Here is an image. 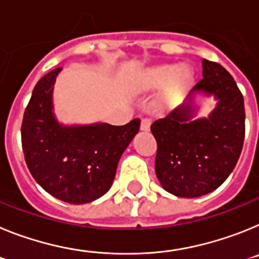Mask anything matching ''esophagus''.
<instances>
[{"mask_svg": "<svg viewBox=\"0 0 259 259\" xmlns=\"http://www.w3.org/2000/svg\"><path fill=\"white\" fill-rule=\"evenodd\" d=\"M151 126V120L150 118H143L142 122H141V130L142 132H148Z\"/></svg>", "mask_w": 259, "mask_h": 259, "instance_id": "34e87169", "label": "esophagus"}]
</instances>
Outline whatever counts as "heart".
<instances>
[{
  "label": "heart",
  "instance_id": "1",
  "mask_svg": "<svg viewBox=\"0 0 259 259\" xmlns=\"http://www.w3.org/2000/svg\"><path fill=\"white\" fill-rule=\"evenodd\" d=\"M193 78L194 73L186 65L177 67L172 64H159L147 67L134 76L130 83V90L141 94L164 86L155 108L157 111H165L177 105V103L183 99Z\"/></svg>",
  "mask_w": 259,
  "mask_h": 259
}]
</instances>
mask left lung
Here are the masks:
<instances>
[{"mask_svg":"<svg viewBox=\"0 0 259 259\" xmlns=\"http://www.w3.org/2000/svg\"><path fill=\"white\" fill-rule=\"evenodd\" d=\"M202 67L203 79L193 87L186 102L151 125L157 143L156 177L176 197H201L219 188L235 168L244 145V98L235 79L217 62L202 60ZM197 95L217 100L208 117L195 118Z\"/></svg>","mask_w":259,"mask_h":259,"instance_id":"8db88e82","label":"left lung"}]
</instances>
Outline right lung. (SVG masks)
Listing matches in <instances>:
<instances>
[{
	"instance_id": "1",
	"label": "right lung",
	"mask_w": 259,
	"mask_h": 259,
	"mask_svg": "<svg viewBox=\"0 0 259 259\" xmlns=\"http://www.w3.org/2000/svg\"><path fill=\"white\" fill-rule=\"evenodd\" d=\"M61 70L49 71L33 89L22 122V147L31 175L47 193L67 203H89L111 189L141 121L123 126L60 122L53 112V86Z\"/></svg>"
}]
</instances>
